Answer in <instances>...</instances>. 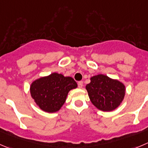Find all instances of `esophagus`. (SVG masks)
<instances>
[{"label":"esophagus","instance_id":"1","mask_svg":"<svg viewBox=\"0 0 148 148\" xmlns=\"http://www.w3.org/2000/svg\"><path fill=\"white\" fill-rule=\"evenodd\" d=\"M83 86H84V84H83V81H79V82L78 83V88H81L83 87Z\"/></svg>","mask_w":148,"mask_h":148}]
</instances>
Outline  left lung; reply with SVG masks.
<instances>
[{"label":"left lung","instance_id":"8db88e82","mask_svg":"<svg viewBox=\"0 0 148 148\" xmlns=\"http://www.w3.org/2000/svg\"><path fill=\"white\" fill-rule=\"evenodd\" d=\"M90 80L86 88L91 103L97 108L110 112L121 105L126 94L123 83L102 74L94 75Z\"/></svg>","mask_w":148,"mask_h":148}]
</instances>
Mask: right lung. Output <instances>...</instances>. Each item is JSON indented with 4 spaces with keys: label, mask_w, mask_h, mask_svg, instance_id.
<instances>
[{
    "label": "right lung",
    "mask_w": 148,
    "mask_h": 148,
    "mask_svg": "<svg viewBox=\"0 0 148 148\" xmlns=\"http://www.w3.org/2000/svg\"><path fill=\"white\" fill-rule=\"evenodd\" d=\"M77 86L71 77L53 73L33 81L29 90L32 98L42 110L55 112L64 105L69 91Z\"/></svg>",
    "instance_id": "obj_1"
}]
</instances>
